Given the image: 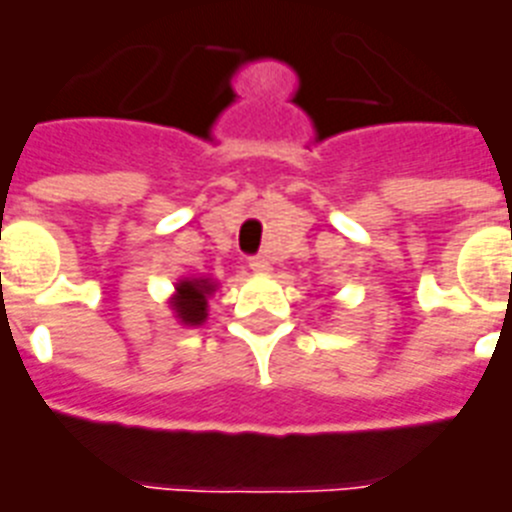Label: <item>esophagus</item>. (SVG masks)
I'll use <instances>...</instances> for the list:
<instances>
[{"instance_id":"esophagus-1","label":"esophagus","mask_w":512,"mask_h":512,"mask_svg":"<svg viewBox=\"0 0 512 512\" xmlns=\"http://www.w3.org/2000/svg\"><path fill=\"white\" fill-rule=\"evenodd\" d=\"M251 269L253 272H269V269H272V264H269L267 256H253Z\"/></svg>"}]
</instances>
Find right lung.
Wrapping results in <instances>:
<instances>
[{"label":"right lung","mask_w":512,"mask_h":512,"mask_svg":"<svg viewBox=\"0 0 512 512\" xmlns=\"http://www.w3.org/2000/svg\"><path fill=\"white\" fill-rule=\"evenodd\" d=\"M213 291H216V283L211 277L178 280L176 296L170 301V307L184 326H200L208 318V299H211Z\"/></svg>","instance_id":"add662e5"}]
</instances>
